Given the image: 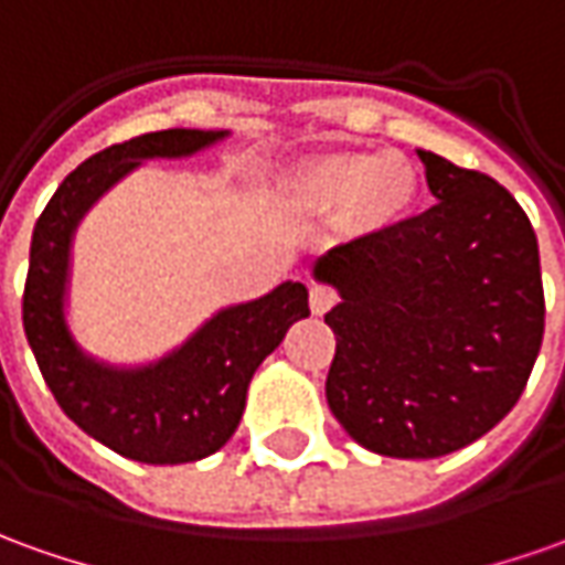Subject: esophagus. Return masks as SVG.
Instances as JSON below:
<instances>
[{
    "label": "esophagus",
    "mask_w": 565,
    "mask_h": 565,
    "mask_svg": "<svg viewBox=\"0 0 565 565\" xmlns=\"http://www.w3.org/2000/svg\"><path fill=\"white\" fill-rule=\"evenodd\" d=\"M333 302H337V294H333L331 287H324V284H315L312 290H309V309L315 315H324L331 309Z\"/></svg>",
    "instance_id": "obj_1"
}]
</instances>
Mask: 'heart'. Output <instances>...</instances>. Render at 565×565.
Listing matches in <instances>:
<instances>
[{
    "mask_svg": "<svg viewBox=\"0 0 565 565\" xmlns=\"http://www.w3.org/2000/svg\"><path fill=\"white\" fill-rule=\"evenodd\" d=\"M284 194L302 210H333L349 201V216L362 228H383L412 210L417 170L395 151L328 153L294 172Z\"/></svg>",
    "mask_w": 565,
    "mask_h": 565,
    "instance_id": "heart-1",
    "label": "heart"
}]
</instances>
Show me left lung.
<instances>
[{
  "mask_svg": "<svg viewBox=\"0 0 565 565\" xmlns=\"http://www.w3.org/2000/svg\"><path fill=\"white\" fill-rule=\"evenodd\" d=\"M436 206L312 263L340 302L328 405L374 455H451L501 424L544 337L539 237L508 188L417 151Z\"/></svg>",
  "mask_w": 565,
  "mask_h": 565,
  "instance_id": "obj_1",
  "label": "left lung"
}]
</instances>
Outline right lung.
I'll use <instances>...</instances> for the list:
<instances>
[{"mask_svg": "<svg viewBox=\"0 0 565 565\" xmlns=\"http://www.w3.org/2000/svg\"><path fill=\"white\" fill-rule=\"evenodd\" d=\"M228 129H163L89 157L61 182L30 241L24 331L57 405L83 433L141 463H191L216 455L247 408L256 367L309 315L302 281L232 302L160 359L114 364L92 355L71 328L73 237L79 222L148 160H185Z\"/></svg>", "mask_w": 565, "mask_h": 565, "instance_id": "add662e5", "label": "right lung"}]
</instances>
